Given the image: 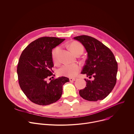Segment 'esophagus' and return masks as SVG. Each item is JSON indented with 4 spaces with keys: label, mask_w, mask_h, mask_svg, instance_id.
Instances as JSON below:
<instances>
[{
    "label": "esophagus",
    "mask_w": 134,
    "mask_h": 134,
    "mask_svg": "<svg viewBox=\"0 0 134 134\" xmlns=\"http://www.w3.org/2000/svg\"><path fill=\"white\" fill-rule=\"evenodd\" d=\"M76 80H77V79H76V78H70V79H69V81H70V82H71V81H76Z\"/></svg>",
    "instance_id": "1"
}]
</instances>
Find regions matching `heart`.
<instances>
[{"label":"heart","instance_id":"b5f03b06","mask_svg":"<svg viewBox=\"0 0 134 134\" xmlns=\"http://www.w3.org/2000/svg\"><path fill=\"white\" fill-rule=\"evenodd\" d=\"M70 49L72 52L76 54L79 52H83L84 47L81 43L75 42L70 45ZM60 50V47L55 48L52 53V59L55 64H58L59 62V52ZM80 70V66L77 64L65 65L60 67L58 70V74L60 76H66L68 77H72L77 75Z\"/></svg>","mask_w":134,"mask_h":134}]
</instances>
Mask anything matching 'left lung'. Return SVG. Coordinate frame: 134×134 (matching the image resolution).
Wrapping results in <instances>:
<instances>
[{
    "label": "left lung",
    "mask_w": 134,
    "mask_h": 134,
    "mask_svg": "<svg viewBox=\"0 0 134 134\" xmlns=\"http://www.w3.org/2000/svg\"><path fill=\"white\" fill-rule=\"evenodd\" d=\"M82 43L87 52V58L82 74L92 81L85 79L86 87L79 94L84 99L97 101L105 98L116 84L118 64L112 52L95 38L85 35L74 37Z\"/></svg>",
    "instance_id": "1"
}]
</instances>
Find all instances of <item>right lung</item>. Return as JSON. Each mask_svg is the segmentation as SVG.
Segmentation results:
<instances>
[{"mask_svg": "<svg viewBox=\"0 0 134 134\" xmlns=\"http://www.w3.org/2000/svg\"><path fill=\"white\" fill-rule=\"evenodd\" d=\"M65 40L40 37L29 44L20 57L17 68L19 85L27 98L36 104L47 105L58 101L63 85L69 81L64 76L54 79L52 69V50ZM50 77L53 80L48 83L46 80Z\"/></svg>", "mask_w": 134, "mask_h": 134, "instance_id": "add662e5", "label": "right lung"}]
</instances>
